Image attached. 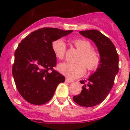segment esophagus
Here are the masks:
<instances>
[{
    "instance_id": "34e87169",
    "label": "esophagus",
    "mask_w": 130,
    "mask_h": 130,
    "mask_svg": "<svg viewBox=\"0 0 130 130\" xmlns=\"http://www.w3.org/2000/svg\"><path fill=\"white\" fill-rule=\"evenodd\" d=\"M65 82H68V83H72L73 81H72V80H71V79H68V78H66V79H65Z\"/></svg>"
}]
</instances>
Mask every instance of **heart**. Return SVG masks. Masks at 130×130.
I'll return each instance as SVG.
<instances>
[{
	"instance_id": "b5f03b06",
	"label": "heart",
	"mask_w": 130,
	"mask_h": 130,
	"mask_svg": "<svg viewBox=\"0 0 130 130\" xmlns=\"http://www.w3.org/2000/svg\"><path fill=\"white\" fill-rule=\"evenodd\" d=\"M73 45L79 51L76 62H62L58 66L60 72L70 79H76L83 76L86 68L88 71L97 70L101 63L100 54L92 48V44L88 40L83 38L74 39L72 41ZM54 55L59 60L64 58L66 52V44L63 40H54L51 44Z\"/></svg>"
}]
</instances>
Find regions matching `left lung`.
Listing matches in <instances>:
<instances>
[{"label": "left lung", "mask_w": 130, "mask_h": 130, "mask_svg": "<svg viewBox=\"0 0 130 130\" xmlns=\"http://www.w3.org/2000/svg\"><path fill=\"white\" fill-rule=\"evenodd\" d=\"M84 37L94 42L100 54L101 63L95 73L87 80L81 81L82 90L74 96V101L79 105L91 107L98 105L109 95L118 72V55L114 44L109 38L97 30L80 31Z\"/></svg>", "instance_id": "obj_1"}]
</instances>
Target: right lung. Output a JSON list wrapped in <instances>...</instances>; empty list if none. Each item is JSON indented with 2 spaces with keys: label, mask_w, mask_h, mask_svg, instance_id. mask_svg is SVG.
Segmentation results:
<instances>
[{
  "label": "right lung",
  "mask_w": 130,
  "mask_h": 130,
  "mask_svg": "<svg viewBox=\"0 0 130 130\" xmlns=\"http://www.w3.org/2000/svg\"><path fill=\"white\" fill-rule=\"evenodd\" d=\"M72 31L42 28L19 43L14 53L12 75L19 93L28 102L35 105L48 102L58 85L65 82V76L54 70L56 56L51 44Z\"/></svg>",
  "instance_id": "1"
}]
</instances>
